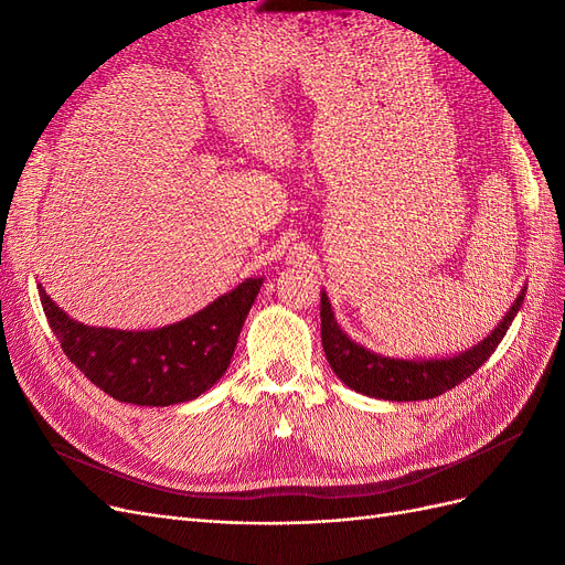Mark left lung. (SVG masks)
<instances>
[{"mask_svg": "<svg viewBox=\"0 0 565 565\" xmlns=\"http://www.w3.org/2000/svg\"><path fill=\"white\" fill-rule=\"evenodd\" d=\"M523 300L525 288L520 291L513 308L505 312L503 322H499L497 329L491 331L484 341L472 345L466 353L439 360H398L372 353L345 337L334 320L327 294L322 291L320 317L324 355L331 370L337 372V377L358 394L384 401L434 398L448 392V388L458 386L462 380H468L472 372L484 365V360L497 351V345L505 337V331H509L513 317L518 315L520 306H523Z\"/></svg>", "mask_w": 565, "mask_h": 565, "instance_id": "obj_1", "label": "left lung"}]
</instances>
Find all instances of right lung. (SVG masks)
<instances>
[{"label":"right lung","mask_w":565,"mask_h":565,"mask_svg":"<svg viewBox=\"0 0 565 565\" xmlns=\"http://www.w3.org/2000/svg\"><path fill=\"white\" fill-rule=\"evenodd\" d=\"M259 286L263 279H245L188 320L150 331L81 324L38 288L62 351L95 386L136 406H173L220 382Z\"/></svg>","instance_id":"obj_1"}]
</instances>
